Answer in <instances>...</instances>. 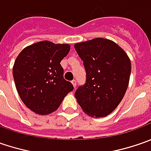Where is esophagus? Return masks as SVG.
<instances>
[{"instance_id": "34e87169", "label": "esophagus", "mask_w": 151, "mask_h": 151, "mask_svg": "<svg viewBox=\"0 0 151 151\" xmlns=\"http://www.w3.org/2000/svg\"><path fill=\"white\" fill-rule=\"evenodd\" d=\"M71 83H72L74 88H76V80H73L72 81H71Z\"/></svg>"}]
</instances>
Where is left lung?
Segmentation results:
<instances>
[{
  "mask_svg": "<svg viewBox=\"0 0 151 151\" xmlns=\"http://www.w3.org/2000/svg\"><path fill=\"white\" fill-rule=\"evenodd\" d=\"M74 46L86 72V84L75 93L77 102L87 115L106 117L124 96L130 77V60L120 46L107 38H93Z\"/></svg>",
  "mask_w": 151,
  "mask_h": 151,
  "instance_id": "obj_1",
  "label": "left lung"
}]
</instances>
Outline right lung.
<instances>
[{
    "mask_svg": "<svg viewBox=\"0 0 151 151\" xmlns=\"http://www.w3.org/2000/svg\"><path fill=\"white\" fill-rule=\"evenodd\" d=\"M70 50L67 44L40 41L20 52L12 68L21 100L33 113L48 115L56 111L73 85L64 79L60 61Z\"/></svg>",
    "mask_w": 151,
    "mask_h": 151,
    "instance_id": "right-lung-1",
    "label": "right lung"
}]
</instances>
